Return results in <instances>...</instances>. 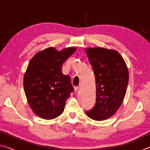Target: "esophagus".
Listing matches in <instances>:
<instances>
[{
	"label": "esophagus",
	"instance_id": "1",
	"mask_svg": "<svg viewBox=\"0 0 150 150\" xmlns=\"http://www.w3.org/2000/svg\"><path fill=\"white\" fill-rule=\"evenodd\" d=\"M79 88H80V87H78V86H77V87H75V91H78L79 90Z\"/></svg>",
	"mask_w": 150,
	"mask_h": 150
}]
</instances>
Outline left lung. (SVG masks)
<instances>
[{"label":"left lung","instance_id":"left-lung-1","mask_svg":"<svg viewBox=\"0 0 150 150\" xmlns=\"http://www.w3.org/2000/svg\"><path fill=\"white\" fill-rule=\"evenodd\" d=\"M95 76L96 103L85 113L101 121L116 113L125 97L129 73L125 61L116 50L100 47L85 49Z\"/></svg>","mask_w":150,"mask_h":150}]
</instances>
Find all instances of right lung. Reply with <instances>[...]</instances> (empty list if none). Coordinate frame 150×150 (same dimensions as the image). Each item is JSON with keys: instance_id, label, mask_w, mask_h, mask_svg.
Returning a JSON list of instances; mask_svg holds the SVG:
<instances>
[{"instance_id": "add662e5", "label": "right lung", "mask_w": 150, "mask_h": 150, "mask_svg": "<svg viewBox=\"0 0 150 150\" xmlns=\"http://www.w3.org/2000/svg\"><path fill=\"white\" fill-rule=\"evenodd\" d=\"M76 50L47 47L30 61L24 76V88L30 108L39 117L51 120L64 110L66 100L74 89L69 76L63 74L62 67Z\"/></svg>"}]
</instances>
